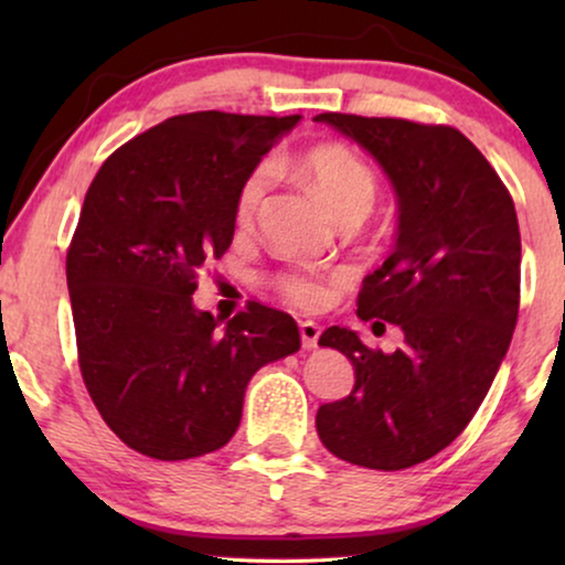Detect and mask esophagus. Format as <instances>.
Masks as SVG:
<instances>
[{
	"instance_id": "esophagus-1",
	"label": "esophagus",
	"mask_w": 565,
	"mask_h": 565,
	"mask_svg": "<svg viewBox=\"0 0 565 565\" xmlns=\"http://www.w3.org/2000/svg\"><path fill=\"white\" fill-rule=\"evenodd\" d=\"M321 327L316 321H300V342H303L306 350H316L319 347Z\"/></svg>"
}]
</instances>
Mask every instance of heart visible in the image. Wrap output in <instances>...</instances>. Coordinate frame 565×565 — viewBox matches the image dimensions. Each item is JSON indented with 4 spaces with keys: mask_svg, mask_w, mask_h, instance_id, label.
Segmentation results:
<instances>
[{
    "mask_svg": "<svg viewBox=\"0 0 565 565\" xmlns=\"http://www.w3.org/2000/svg\"><path fill=\"white\" fill-rule=\"evenodd\" d=\"M298 174L311 184L337 218L344 215H365L375 200V174L367 161L352 149L339 143L316 146L296 161ZM269 190V169L262 164L246 177L236 195V223L252 226L262 200ZM275 288L288 303L298 308H319L329 290L316 273H285L275 277Z\"/></svg>",
    "mask_w": 565,
    "mask_h": 565,
    "instance_id": "heart-1",
    "label": "heart"
}]
</instances>
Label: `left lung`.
Returning a JSON list of instances; mask_svg holds the SVG:
<instances>
[{
  "instance_id": "8db88e82",
  "label": "left lung",
  "mask_w": 565,
  "mask_h": 565,
  "mask_svg": "<svg viewBox=\"0 0 565 565\" xmlns=\"http://www.w3.org/2000/svg\"><path fill=\"white\" fill-rule=\"evenodd\" d=\"M393 184L396 244L365 277L362 321L404 331L396 352L329 327L319 344L352 362L354 388L316 414L323 447L352 466L404 470L445 450L483 404L520 313L514 200L481 151L450 126L321 113Z\"/></svg>"
}]
</instances>
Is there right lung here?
I'll list each match as a JSON object with an SVG mask.
<instances>
[{
  "mask_svg": "<svg viewBox=\"0 0 565 565\" xmlns=\"http://www.w3.org/2000/svg\"><path fill=\"white\" fill-rule=\"evenodd\" d=\"M300 115L190 113L105 159L66 254L84 385L136 452L188 460L218 450L267 362L300 350L292 316L249 303L221 327L198 311V273L236 228V195Z\"/></svg>",
  "mask_w": 565,
  "mask_h": 565,
  "instance_id": "add662e5",
  "label": "right lung"
}]
</instances>
